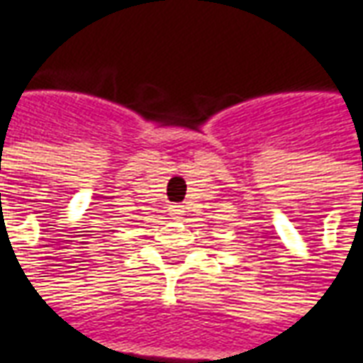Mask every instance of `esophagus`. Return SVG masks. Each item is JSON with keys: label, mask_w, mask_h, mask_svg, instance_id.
<instances>
[{"label": "esophagus", "mask_w": 363, "mask_h": 363, "mask_svg": "<svg viewBox=\"0 0 363 363\" xmlns=\"http://www.w3.org/2000/svg\"><path fill=\"white\" fill-rule=\"evenodd\" d=\"M169 215L172 217H179V215H184V205H177V203H174V205H169Z\"/></svg>", "instance_id": "obj_1"}]
</instances>
